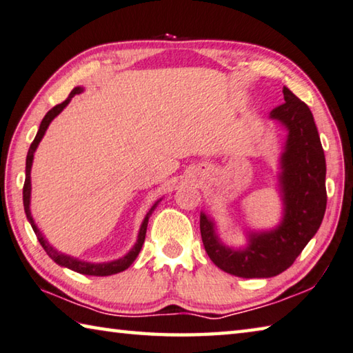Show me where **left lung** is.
<instances>
[{
  "label": "left lung",
  "mask_w": 353,
  "mask_h": 353,
  "mask_svg": "<svg viewBox=\"0 0 353 353\" xmlns=\"http://www.w3.org/2000/svg\"><path fill=\"white\" fill-rule=\"evenodd\" d=\"M285 103L270 112L288 128L283 156L285 216L278 230L253 234L242 252L221 245L214 227L201 213V234L210 259L230 274L241 278H270L287 270L315 236L327 205L325 157L312 111L290 89L284 88Z\"/></svg>",
  "instance_id": "8db88e82"
}]
</instances>
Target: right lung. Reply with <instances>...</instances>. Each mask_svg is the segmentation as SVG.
I'll list each match as a JSON object with an SVG mask.
<instances>
[{
	"mask_svg": "<svg viewBox=\"0 0 353 353\" xmlns=\"http://www.w3.org/2000/svg\"><path fill=\"white\" fill-rule=\"evenodd\" d=\"M81 89L80 88H75L72 92L69 94V97L63 101V103L60 105H55L52 110H50L46 115H44V119L41 121L40 125V130H38L37 136L34 139V142H32L30 148H29V152H28V157H26V181H24V187H23V203H24V211H26V216H28V219L30 222L32 228H34V232L37 234V239L38 242L41 243V247L44 248V252L48 253V256L50 259H52L54 262H57L59 265H63V267H68L70 268V270H74L77 273H81V274H89V276H110V274H115V273H120L126 270L128 267H130L134 259L137 258V254L140 253V250H142V245L145 242V236H146V227H148V219H150V213L152 210H154V207L151 208V211L148 214H146L145 221L142 223V228H140V233H139V239H137V243L134 245V248L131 250L130 253H128L125 258H121L119 261H112V262H108V264H89V262H81L79 259H74V258H69V256L66 254H61L57 252L55 248H52L49 245V243L44 241V238L40 233V230L37 228L34 219H32L30 216V210H29V202H30V168H32V160H34V152L37 150L38 143H40V140L43 139L44 132H46L48 126L50 121L54 120V117H57L63 110H65L66 105L70 101V99L74 97L75 94H80Z\"/></svg>",
	"mask_w": 353,
	"mask_h": 353,
	"instance_id": "1",
	"label": "right lung"
}]
</instances>
